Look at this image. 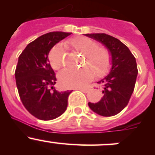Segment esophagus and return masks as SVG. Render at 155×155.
<instances>
[{
  "label": "esophagus",
  "instance_id": "34e87169",
  "mask_svg": "<svg viewBox=\"0 0 155 155\" xmlns=\"http://www.w3.org/2000/svg\"><path fill=\"white\" fill-rule=\"evenodd\" d=\"M79 90L81 91L82 92H83V93H87V92L90 91V88H89V87H85V88H79Z\"/></svg>",
  "mask_w": 155,
  "mask_h": 155
}]
</instances>
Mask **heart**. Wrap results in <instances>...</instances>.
<instances>
[{
    "label": "heart",
    "instance_id": "1",
    "mask_svg": "<svg viewBox=\"0 0 155 155\" xmlns=\"http://www.w3.org/2000/svg\"><path fill=\"white\" fill-rule=\"evenodd\" d=\"M73 51L83 54L82 66L78 70L66 69L59 74V82L64 87H81L86 85L92 79L94 73L97 76H104L110 67V54L104 47L97 46V43L85 37H78L70 42ZM50 63L54 70H59L64 65L65 54L61 45H56L50 51Z\"/></svg>",
    "mask_w": 155,
    "mask_h": 155
}]
</instances>
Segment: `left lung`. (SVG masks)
Returning a JSON list of instances; mask_svg holds the SVG:
<instances>
[{
	"mask_svg": "<svg viewBox=\"0 0 155 155\" xmlns=\"http://www.w3.org/2000/svg\"><path fill=\"white\" fill-rule=\"evenodd\" d=\"M86 37L102 43L111 57L109 73L97 83L103 85V97L88 107L95 113L105 117L119 113L127 105L137 80L136 58L127 46L115 37L106 34H86Z\"/></svg>",
	"mask_w": 155,
	"mask_h": 155,
	"instance_id": "left-lung-1",
	"label": "left lung"
}]
</instances>
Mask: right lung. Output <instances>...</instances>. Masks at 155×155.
<instances>
[{"label":"right lung","instance_id":"add662e5","mask_svg":"<svg viewBox=\"0 0 155 155\" xmlns=\"http://www.w3.org/2000/svg\"><path fill=\"white\" fill-rule=\"evenodd\" d=\"M70 34L61 31L43 34L30 43L18 57L15 77L19 97L26 109L38 119H54L68 107L72 91H58L53 87L56 78L48 53L54 45Z\"/></svg>","mask_w":155,"mask_h":155}]
</instances>
